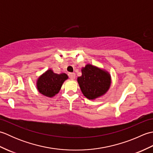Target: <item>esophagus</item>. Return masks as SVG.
Instances as JSON below:
<instances>
[{
	"instance_id": "34e87169",
	"label": "esophagus",
	"mask_w": 153,
	"mask_h": 153,
	"mask_svg": "<svg viewBox=\"0 0 153 153\" xmlns=\"http://www.w3.org/2000/svg\"><path fill=\"white\" fill-rule=\"evenodd\" d=\"M68 76H69V77L71 79H74L76 78V74L75 73H69Z\"/></svg>"
}]
</instances>
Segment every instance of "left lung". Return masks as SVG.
Segmentation results:
<instances>
[{"label":"left lung","mask_w":153,"mask_h":153,"mask_svg":"<svg viewBox=\"0 0 153 153\" xmlns=\"http://www.w3.org/2000/svg\"><path fill=\"white\" fill-rule=\"evenodd\" d=\"M82 76L77 77V82L83 95L87 99L92 100L102 96L110 88L111 79L107 71L87 64L82 68Z\"/></svg>","instance_id":"1"}]
</instances>
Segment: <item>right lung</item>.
Listing matches in <instances>:
<instances>
[{
	"label": "right lung",
	"instance_id": "right-lung-1",
	"mask_svg": "<svg viewBox=\"0 0 153 153\" xmlns=\"http://www.w3.org/2000/svg\"><path fill=\"white\" fill-rule=\"evenodd\" d=\"M68 78L66 74H55L53 70H48L39 77L37 89L42 95L52 97L59 92L64 82Z\"/></svg>",
	"mask_w": 153,
	"mask_h": 153
}]
</instances>
